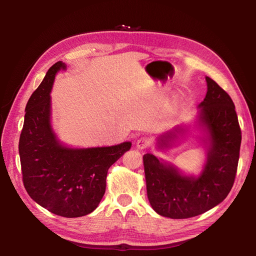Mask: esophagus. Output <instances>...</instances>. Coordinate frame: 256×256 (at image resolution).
Segmentation results:
<instances>
[{
	"mask_svg": "<svg viewBox=\"0 0 256 256\" xmlns=\"http://www.w3.org/2000/svg\"><path fill=\"white\" fill-rule=\"evenodd\" d=\"M136 145L138 150H145L150 145V140L147 138H140L138 140H136Z\"/></svg>",
	"mask_w": 256,
	"mask_h": 256,
	"instance_id": "esophagus-1",
	"label": "esophagus"
}]
</instances>
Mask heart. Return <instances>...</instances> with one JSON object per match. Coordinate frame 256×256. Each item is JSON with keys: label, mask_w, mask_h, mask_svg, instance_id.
<instances>
[{"label": "heart", "mask_w": 256, "mask_h": 256, "mask_svg": "<svg viewBox=\"0 0 256 256\" xmlns=\"http://www.w3.org/2000/svg\"><path fill=\"white\" fill-rule=\"evenodd\" d=\"M180 104V98H178V99L176 100V102H175V104H176V106H178V104Z\"/></svg>", "instance_id": "b5f03b06"}]
</instances>
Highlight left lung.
I'll list each match as a JSON object with an SVG mask.
<instances>
[{"label": "left lung", "instance_id": "1", "mask_svg": "<svg viewBox=\"0 0 256 256\" xmlns=\"http://www.w3.org/2000/svg\"><path fill=\"white\" fill-rule=\"evenodd\" d=\"M207 92L192 124L177 125L156 138V150L166 152L190 128H196L205 147V164L198 175L186 174L171 162L147 152L143 156L147 198L158 214L187 219L219 205L234 184L242 131L233 100L209 76Z\"/></svg>", "mask_w": 256, "mask_h": 256}]
</instances>
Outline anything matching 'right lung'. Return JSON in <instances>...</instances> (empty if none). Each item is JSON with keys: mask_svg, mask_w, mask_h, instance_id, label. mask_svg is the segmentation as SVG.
I'll return each instance as SVG.
<instances>
[{"mask_svg": "<svg viewBox=\"0 0 256 256\" xmlns=\"http://www.w3.org/2000/svg\"><path fill=\"white\" fill-rule=\"evenodd\" d=\"M66 68L63 62L50 67L30 97L19 154L23 184L32 200L54 214L78 218L98 207L108 170L130 150L131 142L81 148L60 140L51 122L50 94L56 74Z\"/></svg>", "mask_w": 256, "mask_h": 256, "instance_id": "add662e5", "label": "right lung"}]
</instances>
